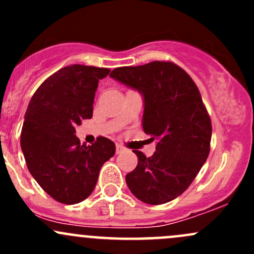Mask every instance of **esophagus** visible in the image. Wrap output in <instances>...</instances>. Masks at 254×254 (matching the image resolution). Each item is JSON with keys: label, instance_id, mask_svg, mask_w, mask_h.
Wrapping results in <instances>:
<instances>
[{"label": "esophagus", "instance_id": "34e87169", "mask_svg": "<svg viewBox=\"0 0 254 254\" xmlns=\"http://www.w3.org/2000/svg\"><path fill=\"white\" fill-rule=\"evenodd\" d=\"M124 151H125L124 146H122V145L115 146V152H117V153H122V152H124Z\"/></svg>", "mask_w": 254, "mask_h": 254}]
</instances>
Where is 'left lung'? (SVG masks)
Instances as JSON below:
<instances>
[{
  "instance_id": "8db88e82",
  "label": "left lung",
  "mask_w": 254,
  "mask_h": 254,
  "mask_svg": "<svg viewBox=\"0 0 254 254\" xmlns=\"http://www.w3.org/2000/svg\"><path fill=\"white\" fill-rule=\"evenodd\" d=\"M112 78L143 98L142 129L157 140L156 152L141 151L137 166L125 177L130 191L150 205L168 203L194 181L210 152L211 120L190 76L168 61L118 67Z\"/></svg>"
}]
</instances>
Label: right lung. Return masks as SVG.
<instances>
[{"label":"right lung","mask_w":254,"mask_h":254,"mask_svg":"<svg viewBox=\"0 0 254 254\" xmlns=\"http://www.w3.org/2000/svg\"><path fill=\"white\" fill-rule=\"evenodd\" d=\"M109 68L71 65L40 84L24 115L20 147L30 175L63 204H77L91 195L99 170L115 153L112 140L99 136L81 145L76 125L91 119L99 79Z\"/></svg>","instance_id":"1"}]
</instances>
